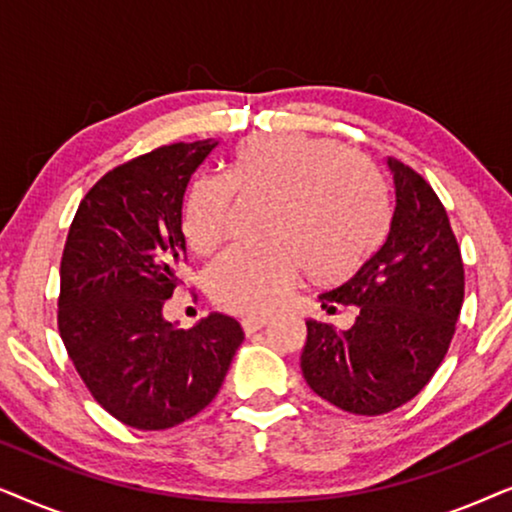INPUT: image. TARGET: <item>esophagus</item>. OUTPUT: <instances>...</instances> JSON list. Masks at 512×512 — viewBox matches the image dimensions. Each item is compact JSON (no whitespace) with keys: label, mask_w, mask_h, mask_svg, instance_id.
Here are the masks:
<instances>
[{"label":"esophagus","mask_w":512,"mask_h":512,"mask_svg":"<svg viewBox=\"0 0 512 512\" xmlns=\"http://www.w3.org/2000/svg\"><path fill=\"white\" fill-rule=\"evenodd\" d=\"M263 326H268V319H265V317H247V319H242V328H244V333H247V335L261 331Z\"/></svg>","instance_id":"obj_1"}]
</instances>
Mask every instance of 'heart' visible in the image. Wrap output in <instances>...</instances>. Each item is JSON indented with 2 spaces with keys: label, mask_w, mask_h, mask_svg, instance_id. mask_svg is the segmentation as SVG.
I'll return each mask as SVG.
<instances>
[{
  "label": "heart",
  "mask_w": 512,
  "mask_h": 512,
  "mask_svg": "<svg viewBox=\"0 0 512 512\" xmlns=\"http://www.w3.org/2000/svg\"><path fill=\"white\" fill-rule=\"evenodd\" d=\"M233 191L272 198V247L230 249L207 270V289L221 307L242 314L277 310L300 275L317 282L352 277L387 233V193L375 167L333 139L284 132L249 137L230 158L226 181L198 179L184 209V235L198 254L228 233Z\"/></svg>",
  "instance_id": "obj_1"
}]
</instances>
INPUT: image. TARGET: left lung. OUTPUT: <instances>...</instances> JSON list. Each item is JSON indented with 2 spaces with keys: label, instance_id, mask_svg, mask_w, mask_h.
Returning <instances> with one entry per match:
<instances>
[{
  "label": "left lung",
  "instance_id": "obj_1",
  "mask_svg": "<svg viewBox=\"0 0 512 512\" xmlns=\"http://www.w3.org/2000/svg\"><path fill=\"white\" fill-rule=\"evenodd\" d=\"M396 207L387 240L321 307L354 305V326L307 321L300 354L314 394L354 415H384L426 387L464 303V263L443 202L415 170L387 158Z\"/></svg>",
  "mask_w": 512,
  "mask_h": 512
}]
</instances>
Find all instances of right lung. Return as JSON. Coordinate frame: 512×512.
I'll use <instances>...</instances> for the list:
<instances>
[{"label": "right lung", "mask_w": 512, "mask_h": 512, "mask_svg": "<svg viewBox=\"0 0 512 512\" xmlns=\"http://www.w3.org/2000/svg\"><path fill=\"white\" fill-rule=\"evenodd\" d=\"M216 146H163L104 174L62 251L60 338L95 401L132 429H170L207 408L244 340L221 312L188 331L163 317L186 261L188 181Z\"/></svg>", "instance_id": "obj_1"}]
</instances>
